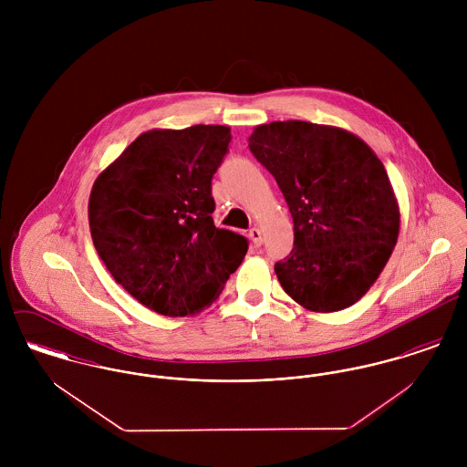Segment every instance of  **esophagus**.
<instances>
[{
    "instance_id": "obj_1",
    "label": "esophagus",
    "mask_w": 467,
    "mask_h": 467,
    "mask_svg": "<svg viewBox=\"0 0 467 467\" xmlns=\"http://www.w3.org/2000/svg\"><path fill=\"white\" fill-rule=\"evenodd\" d=\"M248 235H250V241H252V244L254 246H263V232L259 230V228H252L250 232H248Z\"/></svg>"
}]
</instances>
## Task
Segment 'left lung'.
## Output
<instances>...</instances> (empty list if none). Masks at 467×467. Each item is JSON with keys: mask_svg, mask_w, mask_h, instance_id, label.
Segmentation results:
<instances>
[{"mask_svg": "<svg viewBox=\"0 0 467 467\" xmlns=\"http://www.w3.org/2000/svg\"><path fill=\"white\" fill-rule=\"evenodd\" d=\"M248 147L295 224L293 250L275 265L284 291L317 313L358 302L400 235V206L381 160L348 131L302 120L259 126Z\"/></svg>", "mask_w": 467, "mask_h": 467, "instance_id": "1", "label": "left lung"}]
</instances>
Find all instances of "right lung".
Listing matches in <instances>:
<instances>
[{"mask_svg":"<svg viewBox=\"0 0 467 467\" xmlns=\"http://www.w3.org/2000/svg\"><path fill=\"white\" fill-rule=\"evenodd\" d=\"M230 128L192 126L140 134L95 182L89 230L113 278L163 317L210 306L243 263L248 239L215 228L212 178Z\"/></svg>","mask_w":467,"mask_h":467,"instance_id":"obj_1","label":"right lung"}]
</instances>
